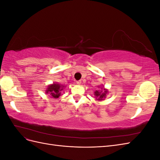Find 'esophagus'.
Listing matches in <instances>:
<instances>
[{"instance_id": "1", "label": "esophagus", "mask_w": 160, "mask_h": 160, "mask_svg": "<svg viewBox=\"0 0 160 160\" xmlns=\"http://www.w3.org/2000/svg\"><path fill=\"white\" fill-rule=\"evenodd\" d=\"M76 83H77V85H81V81H77Z\"/></svg>"}]
</instances>
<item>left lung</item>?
<instances>
[{
	"mask_svg": "<svg viewBox=\"0 0 160 160\" xmlns=\"http://www.w3.org/2000/svg\"><path fill=\"white\" fill-rule=\"evenodd\" d=\"M101 90H96L94 92V95H95V98L97 99V100L98 101H102L103 100L105 97L106 95H107L108 93V90L106 89H103V88H101Z\"/></svg>",
	"mask_w": 160,
	"mask_h": 160,
	"instance_id": "1",
	"label": "left lung"
}]
</instances>
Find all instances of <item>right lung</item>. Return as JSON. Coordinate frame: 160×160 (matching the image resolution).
<instances>
[{
	"label": "right lung",
	"instance_id": "obj_1",
	"mask_svg": "<svg viewBox=\"0 0 160 160\" xmlns=\"http://www.w3.org/2000/svg\"><path fill=\"white\" fill-rule=\"evenodd\" d=\"M64 86L58 83H53L47 87L46 90L47 94H50L53 98L57 99L61 95V91L63 89Z\"/></svg>",
	"mask_w": 160,
	"mask_h": 160
}]
</instances>
